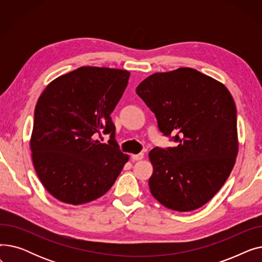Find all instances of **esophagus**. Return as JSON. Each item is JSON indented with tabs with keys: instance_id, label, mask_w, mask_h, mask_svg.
<instances>
[{
	"instance_id": "esophagus-1",
	"label": "esophagus",
	"mask_w": 262,
	"mask_h": 262,
	"mask_svg": "<svg viewBox=\"0 0 262 262\" xmlns=\"http://www.w3.org/2000/svg\"><path fill=\"white\" fill-rule=\"evenodd\" d=\"M143 157H144V154H143V153H139V154H133V155H132V159H133L134 161H137V160H141V159H143Z\"/></svg>"
}]
</instances>
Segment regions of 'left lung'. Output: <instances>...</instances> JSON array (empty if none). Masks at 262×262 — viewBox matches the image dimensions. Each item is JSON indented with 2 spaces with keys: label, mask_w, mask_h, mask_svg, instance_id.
Wrapping results in <instances>:
<instances>
[{
  "label": "left lung",
  "mask_w": 262,
  "mask_h": 262,
  "mask_svg": "<svg viewBox=\"0 0 262 262\" xmlns=\"http://www.w3.org/2000/svg\"><path fill=\"white\" fill-rule=\"evenodd\" d=\"M136 92L155 114L161 133L176 134L178 142L148 153L150 193L175 211L202 207L222 188L238 155L237 109L230 92L192 68L154 73Z\"/></svg>",
  "instance_id": "obj_1"
}]
</instances>
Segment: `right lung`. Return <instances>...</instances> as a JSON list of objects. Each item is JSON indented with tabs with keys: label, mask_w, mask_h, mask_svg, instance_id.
<instances>
[{
	"label": "right lung",
	"mask_w": 262,
	"mask_h": 262,
	"mask_svg": "<svg viewBox=\"0 0 262 262\" xmlns=\"http://www.w3.org/2000/svg\"><path fill=\"white\" fill-rule=\"evenodd\" d=\"M130 73L80 67L52 80L39 96L31 136L32 160L41 184L56 200L81 205L113 187L129 156L115 140L110 115ZM104 129L110 144L95 138Z\"/></svg>",
	"instance_id": "obj_1"
}]
</instances>
